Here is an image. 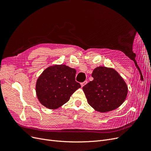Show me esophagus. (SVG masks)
<instances>
[{"mask_svg": "<svg viewBox=\"0 0 151 151\" xmlns=\"http://www.w3.org/2000/svg\"><path fill=\"white\" fill-rule=\"evenodd\" d=\"M87 83H88V81H85L84 82H83V83H82L81 84V87H82V88H83V87L85 85V84H86Z\"/></svg>", "mask_w": 151, "mask_h": 151, "instance_id": "34e87169", "label": "esophagus"}]
</instances>
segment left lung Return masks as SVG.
<instances>
[{"instance_id":"8db88e82","label":"left lung","mask_w":151,"mask_h":151,"mask_svg":"<svg viewBox=\"0 0 151 151\" xmlns=\"http://www.w3.org/2000/svg\"><path fill=\"white\" fill-rule=\"evenodd\" d=\"M91 76L93 81L83 88L90 106L101 113L121 106L127 98L128 87L118 72L112 68L99 66Z\"/></svg>"}]
</instances>
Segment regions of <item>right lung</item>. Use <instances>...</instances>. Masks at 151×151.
<instances>
[{"label":"right lung","instance_id":"add662e5","mask_svg":"<svg viewBox=\"0 0 151 151\" xmlns=\"http://www.w3.org/2000/svg\"><path fill=\"white\" fill-rule=\"evenodd\" d=\"M76 70L65 65H53L45 69L36 81V93L40 103L50 109H57L69 100L81 88L76 81Z\"/></svg>","mask_w":151,"mask_h":151}]
</instances>
